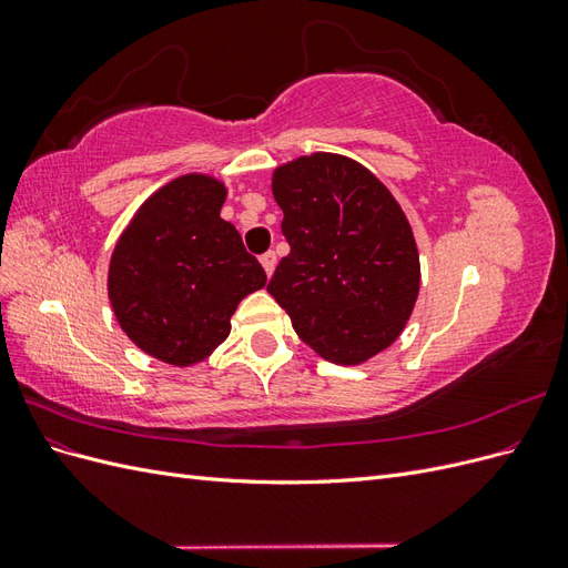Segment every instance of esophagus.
Returning <instances> with one entry per match:
<instances>
[{
	"instance_id": "esophagus-1",
	"label": "esophagus",
	"mask_w": 568,
	"mask_h": 568,
	"mask_svg": "<svg viewBox=\"0 0 568 568\" xmlns=\"http://www.w3.org/2000/svg\"><path fill=\"white\" fill-rule=\"evenodd\" d=\"M261 263H263V267H265V272H267V277H272L274 267H277V253H274V251L263 253V255H261Z\"/></svg>"
}]
</instances>
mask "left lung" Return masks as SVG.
<instances>
[{
  "label": "left lung",
  "instance_id": "1",
  "mask_svg": "<svg viewBox=\"0 0 568 568\" xmlns=\"http://www.w3.org/2000/svg\"><path fill=\"white\" fill-rule=\"evenodd\" d=\"M272 194L291 251L270 296L317 355L363 365L400 336L419 294V253L403 209L365 165L336 153L280 165Z\"/></svg>",
  "mask_w": 568,
  "mask_h": 568
}]
</instances>
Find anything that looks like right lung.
I'll return each mask as SVG.
<instances>
[{"mask_svg": "<svg viewBox=\"0 0 568 568\" xmlns=\"http://www.w3.org/2000/svg\"><path fill=\"white\" fill-rule=\"evenodd\" d=\"M227 189L182 175L151 194L120 234L109 265V301L134 346L189 367L230 336L236 305L267 277L242 234L220 217Z\"/></svg>", "mask_w": 568, "mask_h": 568, "instance_id": "add662e5", "label": "right lung"}]
</instances>
